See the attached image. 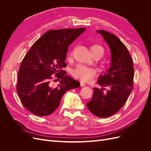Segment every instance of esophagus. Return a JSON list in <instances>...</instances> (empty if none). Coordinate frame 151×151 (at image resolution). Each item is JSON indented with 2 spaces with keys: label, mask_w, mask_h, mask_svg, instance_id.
<instances>
[{
  "label": "esophagus",
  "mask_w": 151,
  "mask_h": 151,
  "mask_svg": "<svg viewBox=\"0 0 151 151\" xmlns=\"http://www.w3.org/2000/svg\"><path fill=\"white\" fill-rule=\"evenodd\" d=\"M80 84H81V87H83V86H86V84L85 83H83V82H80Z\"/></svg>",
  "instance_id": "1"
}]
</instances>
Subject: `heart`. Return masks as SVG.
<instances>
[{"label": "heart", "mask_w": 151, "mask_h": 151, "mask_svg": "<svg viewBox=\"0 0 151 151\" xmlns=\"http://www.w3.org/2000/svg\"><path fill=\"white\" fill-rule=\"evenodd\" d=\"M90 51L93 56L96 58H101L104 54V48L102 45L96 43L90 47ZM96 72L92 68L87 67L82 65H78L72 71V75L76 78L82 81L88 82L96 76Z\"/></svg>", "instance_id": "b5f03b06"}]
</instances>
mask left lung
<instances>
[{
    "label": "left lung",
    "mask_w": 151,
    "mask_h": 151,
    "mask_svg": "<svg viewBox=\"0 0 151 151\" xmlns=\"http://www.w3.org/2000/svg\"><path fill=\"white\" fill-rule=\"evenodd\" d=\"M97 32L110 48L111 62L106 74L100 76L97 81L103 88H94L93 99L87 106L94 115L105 118L119 111L127 101L133 88L134 70L130 54L118 38L104 30ZM105 86L109 89L104 92Z\"/></svg>",
    "instance_id": "1"
}]
</instances>
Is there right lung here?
Here are the masks:
<instances>
[{
	"label": "right lung",
	"mask_w": 151,
	"mask_h": 151,
	"mask_svg": "<svg viewBox=\"0 0 151 151\" xmlns=\"http://www.w3.org/2000/svg\"><path fill=\"white\" fill-rule=\"evenodd\" d=\"M85 30V28L49 30L24 56L18 72L16 89L22 104L34 115L52 114L67 91L80 86L62 68L67 66L68 47ZM54 74L61 79L56 88L49 83Z\"/></svg>",
	"instance_id": "1"
}]
</instances>
